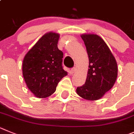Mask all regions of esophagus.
Instances as JSON below:
<instances>
[{"instance_id": "obj_1", "label": "esophagus", "mask_w": 134, "mask_h": 134, "mask_svg": "<svg viewBox=\"0 0 134 134\" xmlns=\"http://www.w3.org/2000/svg\"><path fill=\"white\" fill-rule=\"evenodd\" d=\"M76 69H76L75 67H73V68H72L71 69V72L72 73H74L76 71Z\"/></svg>"}]
</instances>
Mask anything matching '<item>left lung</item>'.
Listing matches in <instances>:
<instances>
[{
	"label": "left lung",
	"mask_w": 134,
	"mask_h": 134,
	"mask_svg": "<svg viewBox=\"0 0 134 134\" xmlns=\"http://www.w3.org/2000/svg\"><path fill=\"white\" fill-rule=\"evenodd\" d=\"M89 57V69L84 85L76 92L82 98L95 101L102 98L114 86L118 77V65L110 49L99 36H81Z\"/></svg>",
	"instance_id": "1"
}]
</instances>
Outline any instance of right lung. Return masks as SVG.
Returning a JSON list of instances; mask_svg holds the SVG:
<instances>
[{
  "mask_svg": "<svg viewBox=\"0 0 134 134\" xmlns=\"http://www.w3.org/2000/svg\"><path fill=\"white\" fill-rule=\"evenodd\" d=\"M59 35L46 33L25 55L23 75L27 87L38 98L52 95L57 85L67 75L62 67L63 53L58 49Z\"/></svg>",
  "mask_w": 134,
  "mask_h": 134,
  "instance_id": "1",
  "label": "right lung"
}]
</instances>
